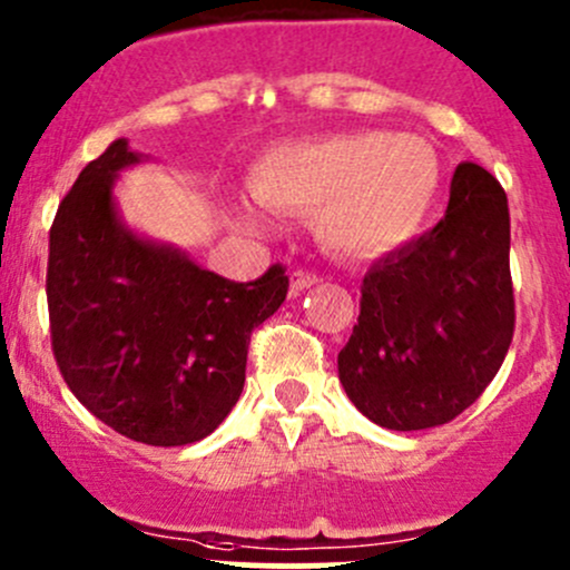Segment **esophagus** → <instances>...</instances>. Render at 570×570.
I'll list each match as a JSON object with an SVG mask.
<instances>
[{"label": "esophagus", "mask_w": 570, "mask_h": 570, "mask_svg": "<svg viewBox=\"0 0 570 570\" xmlns=\"http://www.w3.org/2000/svg\"><path fill=\"white\" fill-rule=\"evenodd\" d=\"M318 275L316 273H308V271H295L292 273V278H289V292L292 295H303L305 289H311V286H316L318 284Z\"/></svg>", "instance_id": "obj_1"}]
</instances>
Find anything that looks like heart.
Instances as JSON below:
<instances>
[{
	"label": "heart",
	"instance_id": "b5f03b06",
	"mask_svg": "<svg viewBox=\"0 0 570 570\" xmlns=\"http://www.w3.org/2000/svg\"><path fill=\"white\" fill-rule=\"evenodd\" d=\"M441 156L424 137L348 132L273 148L252 173L262 205L314 218L324 246L354 259L403 248L441 194ZM248 222H259L246 210Z\"/></svg>",
	"mask_w": 570,
	"mask_h": 570
}]
</instances>
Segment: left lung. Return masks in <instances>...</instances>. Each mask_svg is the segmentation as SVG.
Segmentation results:
<instances>
[{
  "instance_id": "left-lung-1",
  "label": "left lung",
  "mask_w": 570,
  "mask_h": 570,
  "mask_svg": "<svg viewBox=\"0 0 570 570\" xmlns=\"http://www.w3.org/2000/svg\"><path fill=\"white\" fill-rule=\"evenodd\" d=\"M503 186L462 161L446 216L362 278L360 318L337 354L356 409L386 430L452 422L487 390L514 337Z\"/></svg>"
}]
</instances>
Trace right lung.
Listing matches in <instances>:
<instances>
[{
	"label": "right lung",
	"instance_id": "1",
	"mask_svg": "<svg viewBox=\"0 0 570 570\" xmlns=\"http://www.w3.org/2000/svg\"><path fill=\"white\" fill-rule=\"evenodd\" d=\"M140 154L112 140L59 203L48 246L56 365L72 395L148 446L210 435L243 392L252 333L289 289L273 265L237 284L121 222L112 184Z\"/></svg>",
	"mask_w": 570,
	"mask_h": 570
}]
</instances>
